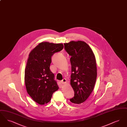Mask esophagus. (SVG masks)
<instances>
[{"label":"esophagus","instance_id":"esophagus-1","mask_svg":"<svg viewBox=\"0 0 127 127\" xmlns=\"http://www.w3.org/2000/svg\"><path fill=\"white\" fill-rule=\"evenodd\" d=\"M61 82L62 84H65L66 83V80L65 79H63L61 81Z\"/></svg>","mask_w":127,"mask_h":127}]
</instances>
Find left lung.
I'll list each match as a JSON object with an SVG mask.
<instances>
[{"label": "left lung", "instance_id": "obj_1", "mask_svg": "<svg viewBox=\"0 0 127 127\" xmlns=\"http://www.w3.org/2000/svg\"><path fill=\"white\" fill-rule=\"evenodd\" d=\"M65 49L71 56L70 84L74 97L70 101L79 104L90 96L95 84L97 75L95 55L91 47L82 41H71L64 44Z\"/></svg>", "mask_w": 127, "mask_h": 127}]
</instances>
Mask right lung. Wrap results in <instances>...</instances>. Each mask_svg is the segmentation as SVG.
Returning <instances> with one entry per match:
<instances>
[{"label": "right lung", "instance_id": "add662e5", "mask_svg": "<svg viewBox=\"0 0 127 127\" xmlns=\"http://www.w3.org/2000/svg\"><path fill=\"white\" fill-rule=\"evenodd\" d=\"M63 47L62 43L42 42L29 54L25 70L26 88L33 100L40 105L49 102L59 88L49 67L52 56Z\"/></svg>", "mask_w": 127, "mask_h": 127}]
</instances>
